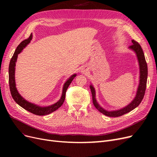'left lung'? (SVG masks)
Segmentation results:
<instances>
[{"label": "left lung", "instance_id": "obj_1", "mask_svg": "<svg viewBox=\"0 0 157 157\" xmlns=\"http://www.w3.org/2000/svg\"><path fill=\"white\" fill-rule=\"evenodd\" d=\"M132 44L129 46V48L134 51L136 56L137 59H138L139 65H140V84L137 90V93L135 98L134 100H132V102L128 104L127 106L125 107L118 109L117 111H109L104 109L103 107H101L99 105L98 103L96 101V91L92 85H90V90H91V92L92 95V101L94 105L95 106L98 110L103 113V115H105L107 117H120L123 115H124L126 113H128L132 111L133 109H134L138 106L140 103L141 102L142 99H144L145 90H146V85H147V74H148V71H147V65L145 61L144 53L142 50L140 44L138 42L135 41L134 40H132Z\"/></svg>", "mask_w": 157, "mask_h": 157}]
</instances>
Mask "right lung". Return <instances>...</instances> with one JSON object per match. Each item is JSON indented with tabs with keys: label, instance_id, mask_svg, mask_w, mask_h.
<instances>
[{
	"label": "right lung",
	"instance_id": "obj_1",
	"mask_svg": "<svg viewBox=\"0 0 157 157\" xmlns=\"http://www.w3.org/2000/svg\"><path fill=\"white\" fill-rule=\"evenodd\" d=\"M32 34H31L30 36L28 38V39L23 40L21 43L19 44L16 49L15 52L12 57L10 59V64H9V86H10V90L11 95L13 98V99L19 105L25 109V110L28 111L29 112L34 114V115H39V116H43L46 115L50 114L51 113L56 111L57 109H59L62 104L64 102L65 98V94L66 91L71 83L73 81V78L76 77V74L73 75L71 77H69L67 81H66L63 85V91H62V95H61V97L59 100L56 102V103L53 104L50 106L48 107H40L37 105H35L34 103H31L29 101L22 98L21 95L19 94L18 91L17 90V88L16 87V82H15V67H16V62L17 61V56L20 53V52L23 50V49L25 48V47L29 43L32 39Z\"/></svg>",
	"mask_w": 157,
	"mask_h": 157
}]
</instances>
